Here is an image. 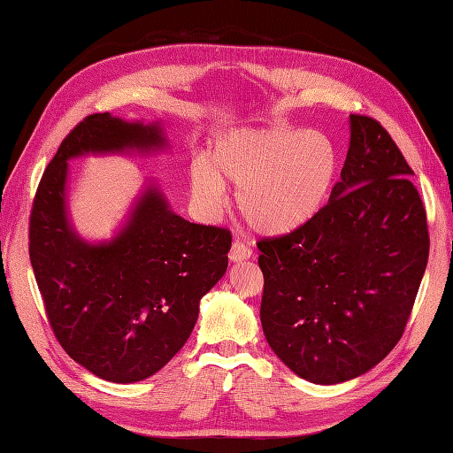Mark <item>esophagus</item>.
Listing matches in <instances>:
<instances>
[{"mask_svg": "<svg viewBox=\"0 0 453 453\" xmlns=\"http://www.w3.org/2000/svg\"><path fill=\"white\" fill-rule=\"evenodd\" d=\"M253 255V251L250 250V246L246 242H242V240H236L234 243H232V248H230V253H228V257H230V261H234V263H240V261H246V259H250V257Z\"/></svg>", "mask_w": 453, "mask_h": 453, "instance_id": "1", "label": "esophagus"}]
</instances>
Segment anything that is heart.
<instances>
[{"mask_svg":"<svg viewBox=\"0 0 453 453\" xmlns=\"http://www.w3.org/2000/svg\"><path fill=\"white\" fill-rule=\"evenodd\" d=\"M337 150L320 131L240 129L215 144L190 171L192 198L207 215L226 203L225 182L238 187V210L253 230L284 236L311 223L337 177Z\"/></svg>","mask_w":453,"mask_h":453,"instance_id":"obj_1","label":"heart"}]
</instances>
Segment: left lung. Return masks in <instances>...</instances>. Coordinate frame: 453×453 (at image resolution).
<instances>
[{"label": "left lung", "instance_id": "8db88e82", "mask_svg": "<svg viewBox=\"0 0 453 453\" xmlns=\"http://www.w3.org/2000/svg\"><path fill=\"white\" fill-rule=\"evenodd\" d=\"M387 129L350 114L329 202L299 230L257 242L265 337L311 383L365 373L404 334L429 259L425 205Z\"/></svg>", "mask_w": 453, "mask_h": 453}]
</instances>
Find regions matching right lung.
<instances>
[{
  "instance_id": "right-lung-1",
  "label": "right lung",
  "mask_w": 453,
  "mask_h": 453,
  "mask_svg": "<svg viewBox=\"0 0 453 453\" xmlns=\"http://www.w3.org/2000/svg\"><path fill=\"white\" fill-rule=\"evenodd\" d=\"M164 146L157 124L91 114L60 142L34 198L28 250L49 324L68 357L104 381L135 383L162 370L228 266L230 230L185 221L154 185L110 242L89 243L72 228L68 160Z\"/></svg>"
}]
</instances>
